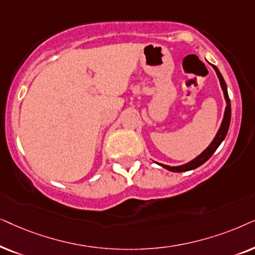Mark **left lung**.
Segmentation results:
<instances>
[{"mask_svg": "<svg viewBox=\"0 0 255 255\" xmlns=\"http://www.w3.org/2000/svg\"><path fill=\"white\" fill-rule=\"evenodd\" d=\"M212 65V64H211ZM213 69H215L217 76L219 78V81H220V86H222L223 91H224V97H225V100H226V108H225V114H224V119H223V122H222V126H220L218 133H217L216 137L213 138V141L211 142V144L209 145L208 148L205 149L204 151L202 152L201 155L197 156L195 159H192L191 162L186 163V164H183V165H179V167H169V165H165V164H161V163H157V164L161 165V167L165 168L167 170L169 171H172V172H183V171H189V170H192V169H196L198 168L199 165H202L203 163H205L208 159L211 157L213 155V152L217 150V148L219 147L220 143L224 141V138H225L226 134H227V130H229V127H230V122H231V103H230V98H229V94H227V87H226V83L225 80H224V78L222 76V73L219 72V70L217 69V66L212 65Z\"/></svg>", "mask_w": 255, "mask_h": 255, "instance_id": "1", "label": "left lung"}]
</instances>
